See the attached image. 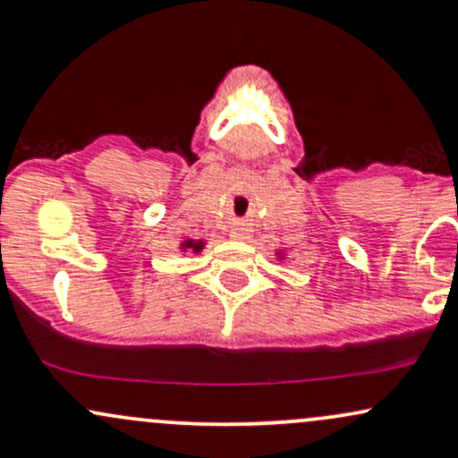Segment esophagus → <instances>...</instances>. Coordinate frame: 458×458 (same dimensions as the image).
Returning a JSON list of instances; mask_svg holds the SVG:
<instances>
[{
    "label": "esophagus",
    "mask_w": 458,
    "mask_h": 458,
    "mask_svg": "<svg viewBox=\"0 0 458 458\" xmlns=\"http://www.w3.org/2000/svg\"><path fill=\"white\" fill-rule=\"evenodd\" d=\"M230 236H233V239H245V230L234 228V230H233V234H230Z\"/></svg>",
    "instance_id": "34e87169"
}]
</instances>
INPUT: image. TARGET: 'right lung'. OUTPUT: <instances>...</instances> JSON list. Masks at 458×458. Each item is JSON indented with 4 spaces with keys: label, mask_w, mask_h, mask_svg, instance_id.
Returning <instances> with one entry per match:
<instances>
[{
    "label": "right lung",
    "mask_w": 458,
    "mask_h": 458,
    "mask_svg": "<svg viewBox=\"0 0 458 458\" xmlns=\"http://www.w3.org/2000/svg\"><path fill=\"white\" fill-rule=\"evenodd\" d=\"M182 247H185V250L199 251V250H202V241H185V243H182Z\"/></svg>",
    "instance_id": "1"
}]
</instances>
